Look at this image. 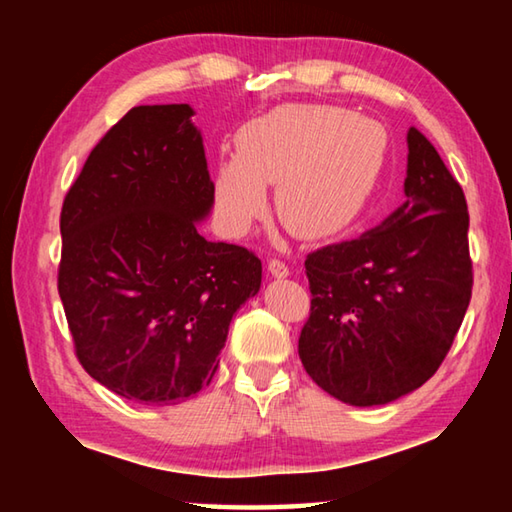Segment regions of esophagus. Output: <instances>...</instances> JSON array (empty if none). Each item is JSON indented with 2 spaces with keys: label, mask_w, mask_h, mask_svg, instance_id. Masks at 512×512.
Here are the masks:
<instances>
[{
  "label": "esophagus",
  "mask_w": 512,
  "mask_h": 512,
  "mask_svg": "<svg viewBox=\"0 0 512 512\" xmlns=\"http://www.w3.org/2000/svg\"><path fill=\"white\" fill-rule=\"evenodd\" d=\"M268 273H271L273 277H277V280H280V277H287L289 275V266L282 262V259H268Z\"/></svg>",
  "instance_id": "1"
}]
</instances>
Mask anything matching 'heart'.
I'll list each match as a JSON object with an SVG mask.
<instances>
[{
  "mask_svg": "<svg viewBox=\"0 0 512 512\" xmlns=\"http://www.w3.org/2000/svg\"><path fill=\"white\" fill-rule=\"evenodd\" d=\"M388 158L379 121L336 106H282L237 135V155L214 169V201L232 232L266 212L302 239L341 235L366 210Z\"/></svg>",
  "mask_w": 512,
  "mask_h": 512,
  "instance_id": "obj_1",
  "label": "heart"
}]
</instances>
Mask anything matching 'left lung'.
<instances>
[{
	"mask_svg": "<svg viewBox=\"0 0 512 512\" xmlns=\"http://www.w3.org/2000/svg\"><path fill=\"white\" fill-rule=\"evenodd\" d=\"M402 207L352 241L309 253L307 375L352 406L388 404L433 377L472 298L470 214L461 185L409 128Z\"/></svg>",
	"mask_w": 512,
	"mask_h": 512,
	"instance_id": "left-lung-1",
	"label": "left lung"
}]
</instances>
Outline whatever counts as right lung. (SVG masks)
I'll list each match as a JSON object with an SVG mask.
<instances>
[{
	"mask_svg": "<svg viewBox=\"0 0 512 512\" xmlns=\"http://www.w3.org/2000/svg\"><path fill=\"white\" fill-rule=\"evenodd\" d=\"M187 103L128 110L69 187L58 293L81 366L140 404H176L219 368L230 320L262 284L244 246L207 241L214 205Z\"/></svg>",
	"mask_w": 512,
	"mask_h": 512,
	"instance_id": "obj_1",
	"label": "right lung"
}]
</instances>
